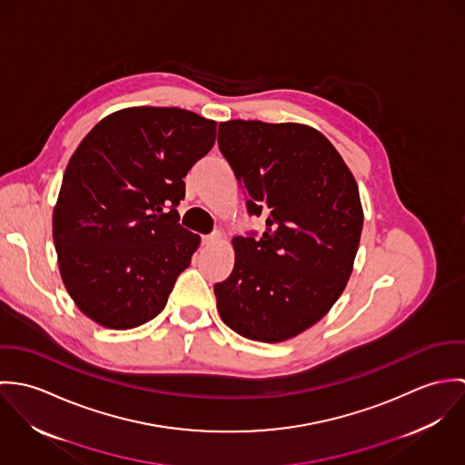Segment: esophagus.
<instances>
[{
	"instance_id": "esophagus-1",
	"label": "esophagus",
	"mask_w": 465,
	"mask_h": 465,
	"mask_svg": "<svg viewBox=\"0 0 465 465\" xmlns=\"http://www.w3.org/2000/svg\"><path fill=\"white\" fill-rule=\"evenodd\" d=\"M220 238H222V234H220V232H211V234H207V236H203V238H202V243H203L205 247H209V245L216 243Z\"/></svg>"
}]
</instances>
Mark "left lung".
Instances as JSON below:
<instances>
[{
    "label": "left lung",
    "mask_w": 465,
    "mask_h": 465,
    "mask_svg": "<svg viewBox=\"0 0 465 465\" xmlns=\"http://www.w3.org/2000/svg\"><path fill=\"white\" fill-rule=\"evenodd\" d=\"M218 146L265 232L236 236L234 268L214 284L222 321L256 341L317 324L341 295L358 252V184L331 143L301 124L231 120Z\"/></svg>",
    "instance_id": "1"
}]
</instances>
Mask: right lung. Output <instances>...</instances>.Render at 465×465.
Instances as JSON below:
<instances>
[{"instance_id": "obj_1", "label": "right lung", "mask_w": 465, "mask_h": 465, "mask_svg": "<svg viewBox=\"0 0 465 465\" xmlns=\"http://www.w3.org/2000/svg\"><path fill=\"white\" fill-rule=\"evenodd\" d=\"M216 122L179 107L109 114L67 163L54 243L67 293L96 324L133 330L157 317L199 234L179 223L184 177L214 144Z\"/></svg>"}]
</instances>
